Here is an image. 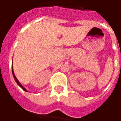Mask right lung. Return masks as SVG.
<instances>
[{"mask_svg":"<svg viewBox=\"0 0 121 121\" xmlns=\"http://www.w3.org/2000/svg\"><path fill=\"white\" fill-rule=\"evenodd\" d=\"M12 73H13V77H14L15 80V81H16V82H17V84H18V85H19V86L21 87V88H22V89H23V90H24V91H26V89H25V87H23L22 86V85H21V84H20V82H19L18 81V80H17V78H16V77H15V74H14V73H13V68H12Z\"/></svg>","mask_w":121,"mask_h":121,"instance_id":"obj_1","label":"right lung"}]
</instances>
